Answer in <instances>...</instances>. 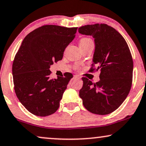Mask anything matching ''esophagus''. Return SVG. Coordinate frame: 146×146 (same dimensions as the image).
<instances>
[{"mask_svg": "<svg viewBox=\"0 0 146 146\" xmlns=\"http://www.w3.org/2000/svg\"><path fill=\"white\" fill-rule=\"evenodd\" d=\"M74 78H78V79H80L81 76L79 75H74Z\"/></svg>", "mask_w": 146, "mask_h": 146, "instance_id": "obj_1", "label": "esophagus"}]
</instances>
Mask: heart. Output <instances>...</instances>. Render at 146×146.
<instances>
[{
    "mask_svg": "<svg viewBox=\"0 0 146 146\" xmlns=\"http://www.w3.org/2000/svg\"><path fill=\"white\" fill-rule=\"evenodd\" d=\"M90 40V38H82L80 40V44H84L86 42ZM79 66H76V69H78L79 68Z\"/></svg>",
    "mask_w": 146,
    "mask_h": 146,
    "instance_id": "1",
    "label": "heart"
}]
</instances>
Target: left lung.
I'll list each match as a JSON object with an SVG mask.
<instances>
[{
  "label": "left lung",
  "instance_id": "obj_1",
  "mask_svg": "<svg viewBox=\"0 0 146 146\" xmlns=\"http://www.w3.org/2000/svg\"><path fill=\"white\" fill-rule=\"evenodd\" d=\"M78 32L94 38L95 51L90 72L100 71L98 82L82 78L83 86L79 96L84 106L91 113L109 114L120 106L130 91L133 67L130 50L122 36L106 24L85 25L80 27Z\"/></svg>",
  "mask_w": 146,
  "mask_h": 146
}]
</instances>
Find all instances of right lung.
Listing matches in <instances>:
<instances>
[{
  "label": "right lung",
  "instance_id": "obj_1",
  "mask_svg": "<svg viewBox=\"0 0 146 146\" xmlns=\"http://www.w3.org/2000/svg\"><path fill=\"white\" fill-rule=\"evenodd\" d=\"M77 27L44 25L24 38L13 64L16 95L28 111L37 116H47L58 109L60 101L70 80L64 76L50 78V65L62 59L64 52L73 40Z\"/></svg>",
  "mask_w": 146,
  "mask_h": 146
}]
</instances>
